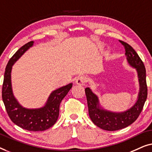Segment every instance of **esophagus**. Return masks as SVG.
<instances>
[{"mask_svg":"<svg viewBox=\"0 0 152 152\" xmlns=\"http://www.w3.org/2000/svg\"><path fill=\"white\" fill-rule=\"evenodd\" d=\"M87 81V78L85 76H79L76 80V83L78 85H84Z\"/></svg>","mask_w":152,"mask_h":152,"instance_id":"obj_1","label":"esophagus"}]
</instances>
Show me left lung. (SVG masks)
Masks as SVG:
<instances>
[{"instance_id": "obj_1", "label": "left lung", "mask_w": 152, "mask_h": 152, "mask_svg": "<svg viewBox=\"0 0 152 152\" xmlns=\"http://www.w3.org/2000/svg\"><path fill=\"white\" fill-rule=\"evenodd\" d=\"M120 42L125 49V56L130 67L137 72L139 91L137 100L133 105L123 112H112L106 110L100 103L98 96L89 88H85L89 117L94 124L100 129L107 131H116L132 125L138 118L147 96L146 70L144 64L136 51L129 45L121 40Z\"/></svg>"}]
</instances>
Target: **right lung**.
<instances>
[{"instance_id": "add662e5", "label": "right lung", "mask_w": 152, "mask_h": 152, "mask_svg": "<svg viewBox=\"0 0 152 152\" xmlns=\"http://www.w3.org/2000/svg\"><path fill=\"white\" fill-rule=\"evenodd\" d=\"M30 41L21 47L8 62L5 68L2 89V98L8 116L14 124L28 131H45L56 123L59 116V107L62 100L69 92L73 83L55 89L41 107L26 108L19 103L14 96L12 85V70L14 63L34 45Z\"/></svg>"}]
</instances>
